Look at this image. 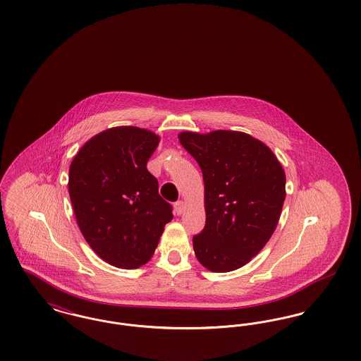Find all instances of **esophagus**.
Here are the masks:
<instances>
[{
	"label": "esophagus",
	"mask_w": 361,
	"mask_h": 361,
	"mask_svg": "<svg viewBox=\"0 0 361 361\" xmlns=\"http://www.w3.org/2000/svg\"><path fill=\"white\" fill-rule=\"evenodd\" d=\"M184 209H185V203L183 200H178L174 203V211L177 215H181L184 212Z\"/></svg>",
	"instance_id": "34e87169"
}]
</instances>
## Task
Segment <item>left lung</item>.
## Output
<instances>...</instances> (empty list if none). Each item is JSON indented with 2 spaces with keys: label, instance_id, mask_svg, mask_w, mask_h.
Listing matches in <instances>:
<instances>
[{
  "label": "left lung",
  "instance_id": "1",
  "mask_svg": "<svg viewBox=\"0 0 361 361\" xmlns=\"http://www.w3.org/2000/svg\"><path fill=\"white\" fill-rule=\"evenodd\" d=\"M203 173L206 226L193 237L199 262L231 272L257 256L272 237L286 199V173L272 150L240 131L180 133Z\"/></svg>",
  "mask_w": 361,
  "mask_h": 361
}]
</instances>
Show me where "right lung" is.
<instances>
[{
    "mask_svg": "<svg viewBox=\"0 0 361 361\" xmlns=\"http://www.w3.org/2000/svg\"><path fill=\"white\" fill-rule=\"evenodd\" d=\"M158 143L149 130L114 127L89 139L71 161L69 195L78 227L93 252L116 268L146 264L173 219L146 168Z\"/></svg>",
    "mask_w": 361,
    "mask_h": 361,
    "instance_id": "right-lung-1",
    "label": "right lung"
}]
</instances>
